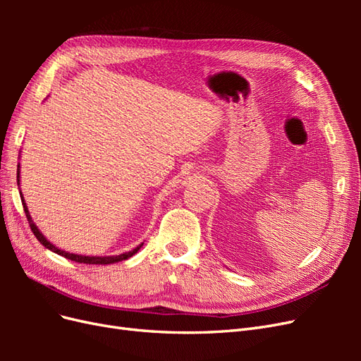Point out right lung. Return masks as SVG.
<instances>
[{"label":"right lung","instance_id":"obj_1","mask_svg":"<svg viewBox=\"0 0 361 361\" xmlns=\"http://www.w3.org/2000/svg\"><path fill=\"white\" fill-rule=\"evenodd\" d=\"M20 169H19V166H18V187H19V171ZM20 200H23V204H24V211H25V215H27V220H28V223H30V227H31V231H32V233H35V236L39 239V243L43 245V247H47L48 250H51L52 253H57V255H60V256H63V257H66V259H71V260H73V262H78V264H89V265H108V264H116V262H120V260H126V259H129L130 256H134L137 251L143 247V243H141L140 245H137L134 250H130V251H126V253H122V255H116V256H84V255H75V253H69V251H64V250H61V248H59V247H56L54 244H51L48 239L43 236V233L39 231V227L35 224V221H32V218H31V215H30V211H28V207H27V203H25V199H24V195H23V192H20Z\"/></svg>","mask_w":361,"mask_h":361}]
</instances>
